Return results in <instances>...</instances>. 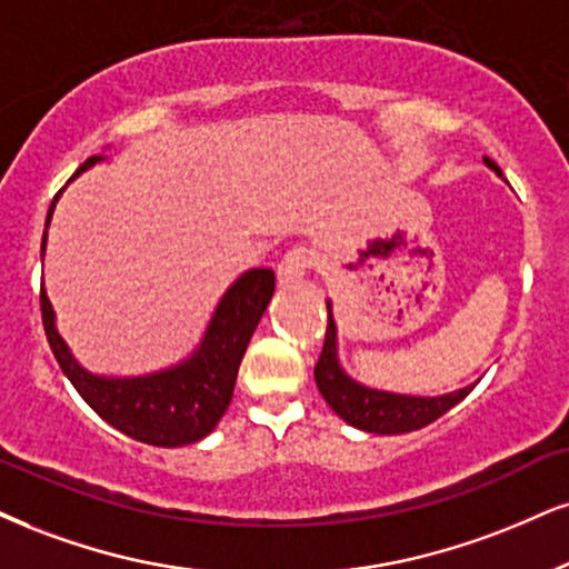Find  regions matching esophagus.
Instances as JSON below:
<instances>
[{
    "label": "esophagus",
    "instance_id": "obj_1",
    "mask_svg": "<svg viewBox=\"0 0 569 569\" xmlns=\"http://www.w3.org/2000/svg\"><path fill=\"white\" fill-rule=\"evenodd\" d=\"M308 266H311L308 250L296 248V250L287 252V256L277 266V282H279V287H292V284L303 282Z\"/></svg>",
    "mask_w": 569,
    "mask_h": 569
}]
</instances>
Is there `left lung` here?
<instances>
[{
	"label": "left lung",
	"instance_id": "left-lung-1",
	"mask_svg": "<svg viewBox=\"0 0 569 569\" xmlns=\"http://www.w3.org/2000/svg\"><path fill=\"white\" fill-rule=\"evenodd\" d=\"M486 166L501 177L499 166L486 158ZM327 338L321 350L317 369V388L329 409L346 419L350 427L375 435H401L411 430H422L448 409L465 401L478 382H469L467 388L443 392V396H409V392H392L369 388L348 375L340 363L338 353V325H335L332 300H327Z\"/></svg>",
	"mask_w": 569,
	"mask_h": 569
}]
</instances>
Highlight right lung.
Segmentation results:
<instances>
[{
	"mask_svg": "<svg viewBox=\"0 0 569 569\" xmlns=\"http://www.w3.org/2000/svg\"><path fill=\"white\" fill-rule=\"evenodd\" d=\"M110 150V147H108ZM104 150V152H108ZM108 156H94L70 177H81L91 166L102 163ZM60 192L54 194L47 210L44 237H41V261L47 252V229L58 208ZM273 296V271L248 269L231 282L210 313L206 332L198 348L171 367L147 375L118 377L94 375L81 367L73 350L58 332V317L49 303L44 284H41V319L44 332L60 369L79 390V396L94 409L108 425L121 430L129 438L150 446L179 448L198 443L216 430L223 411L229 409L234 392L237 371L248 350V342L261 321L266 306Z\"/></svg>",
	"mask_w": 569,
	"mask_h": 569,
	"instance_id": "obj_1",
	"label": "right lung"
}]
</instances>
